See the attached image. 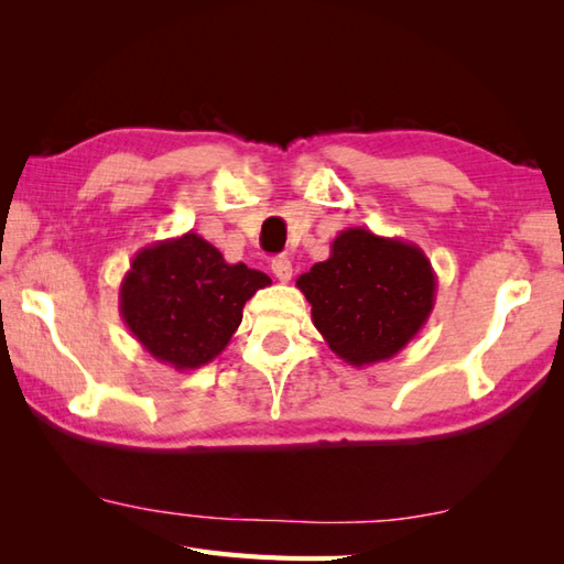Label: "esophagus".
Segmentation results:
<instances>
[{
    "mask_svg": "<svg viewBox=\"0 0 564 564\" xmlns=\"http://www.w3.org/2000/svg\"><path fill=\"white\" fill-rule=\"evenodd\" d=\"M271 271H273V275H275V279H279L281 283H289L291 275H293V263H291L289 257H275V259L271 261Z\"/></svg>",
    "mask_w": 564,
    "mask_h": 564,
    "instance_id": "34e87169",
    "label": "esophagus"
}]
</instances>
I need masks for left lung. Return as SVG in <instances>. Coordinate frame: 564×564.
Here are the masks:
<instances>
[{
  "label": "left lung",
  "mask_w": 564,
  "mask_h": 564,
  "mask_svg": "<svg viewBox=\"0 0 564 564\" xmlns=\"http://www.w3.org/2000/svg\"><path fill=\"white\" fill-rule=\"evenodd\" d=\"M322 339L364 368L398 356L434 310L436 273L422 249L366 227L341 230L327 261L295 281Z\"/></svg>",
  "instance_id": "obj_1"
}]
</instances>
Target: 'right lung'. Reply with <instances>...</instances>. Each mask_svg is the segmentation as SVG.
I'll return each instance as SVG.
<instances>
[{"label":"right lung","mask_w":564,"mask_h":564,"mask_svg":"<svg viewBox=\"0 0 564 564\" xmlns=\"http://www.w3.org/2000/svg\"><path fill=\"white\" fill-rule=\"evenodd\" d=\"M269 283L267 273L227 263L220 249L188 230L138 251L121 281L118 310L154 361L194 370L225 351L245 303Z\"/></svg>","instance_id":"right-lung-1"}]
</instances>
